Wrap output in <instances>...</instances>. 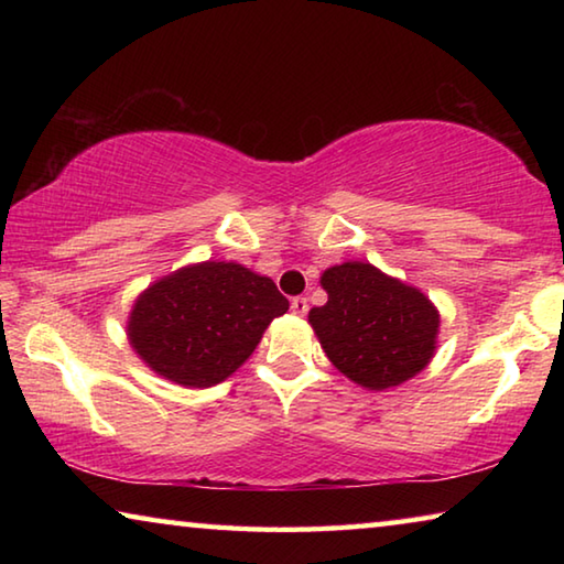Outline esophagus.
<instances>
[{
	"label": "esophagus",
	"instance_id": "obj_1",
	"mask_svg": "<svg viewBox=\"0 0 564 564\" xmlns=\"http://www.w3.org/2000/svg\"><path fill=\"white\" fill-rule=\"evenodd\" d=\"M291 311L299 313V316H305V313H308V299H305V295H295L291 301Z\"/></svg>",
	"mask_w": 564,
	"mask_h": 564
}]
</instances>
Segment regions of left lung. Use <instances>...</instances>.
<instances>
[{"mask_svg": "<svg viewBox=\"0 0 564 564\" xmlns=\"http://www.w3.org/2000/svg\"><path fill=\"white\" fill-rule=\"evenodd\" d=\"M321 283L328 303L311 308L308 321L340 373L386 390L427 366L441 316L417 289L360 261L333 265Z\"/></svg>", "mask_w": 564, "mask_h": 564, "instance_id": "8db88e82", "label": "left lung"}]
</instances>
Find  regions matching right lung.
<instances>
[{"instance_id": "1", "label": "right lung", "mask_w": 564, "mask_h": 564, "mask_svg": "<svg viewBox=\"0 0 564 564\" xmlns=\"http://www.w3.org/2000/svg\"><path fill=\"white\" fill-rule=\"evenodd\" d=\"M285 311L289 301L271 279L238 263L206 261L139 295L129 340L159 376L208 388L231 376Z\"/></svg>"}]
</instances>
